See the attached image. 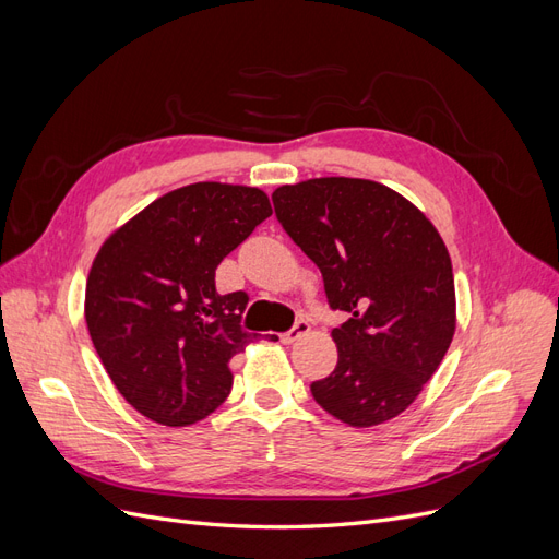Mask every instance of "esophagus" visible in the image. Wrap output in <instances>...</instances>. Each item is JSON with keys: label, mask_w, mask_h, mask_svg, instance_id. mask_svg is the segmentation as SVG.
<instances>
[{"label": "esophagus", "mask_w": 559, "mask_h": 559, "mask_svg": "<svg viewBox=\"0 0 559 559\" xmlns=\"http://www.w3.org/2000/svg\"><path fill=\"white\" fill-rule=\"evenodd\" d=\"M308 333H310V324H308V321H298V324H296L292 331H286V333L280 335V341H282L284 345H292V343L298 341V337L308 335Z\"/></svg>", "instance_id": "esophagus-1"}]
</instances>
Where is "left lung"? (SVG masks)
<instances>
[{
  "mask_svg": "<svg viewBox=\"0 0 559 559\" xmlns=\"http://www.w3.org/2000/svg\"><path fill=\"white\" fill-rule=\"evenodd\" d=\"M289 238L317 263L333 310L337 364L314 401L349 427L394 419L441 366L456 329L441 233L408 198L370 179L319 177L273 193Z\"/></svg>",
  "mask_w": 559,
  "mask_h": 559,
  "instance_id": "1",
  "label": "left lung"
}]
</instances>
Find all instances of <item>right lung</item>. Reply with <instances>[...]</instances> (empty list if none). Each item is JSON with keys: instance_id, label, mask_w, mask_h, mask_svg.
Wrapping results in <instances>:
<instances>
[{"instance_id": "add662e5", "label": "right lung", "mask_w": 559, "mask_h": 559, "mask_svg": "<svg viewBox=\"0 0 559 559\" xmlns=\"http://www.w3.org/2000/svg\"><path fill=\"white\" fill-rule=\"evenodd\" d=\"M273 214L257 186H181L118 226L86 282V324L121 396L165 427H189L222 405L249 296L218 294L216 267ZM275 337V335H273Z\"/></svg>"}]
</instances>
